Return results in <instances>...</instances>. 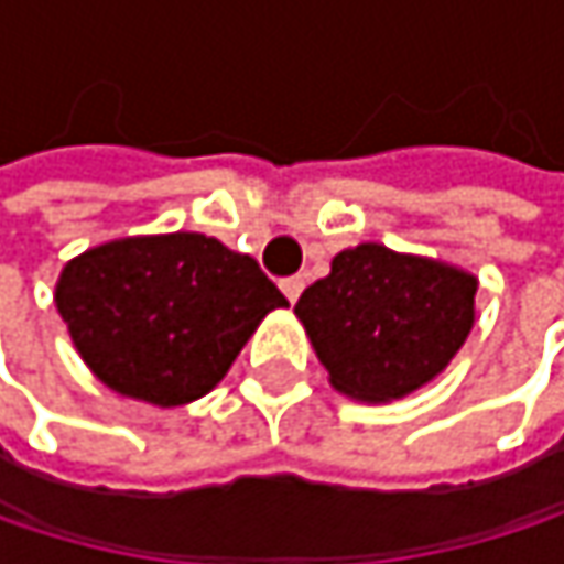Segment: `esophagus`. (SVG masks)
Here are the masks:
<instances>
[{"label": "esophagus", "instance_id": "34e87169", "mask_svg": "<svg viewBox=\"0 0 564 564\" xmlns=\"http://www.w3.org/2000/svg\"><path fill=\"white\" fill-rule=\"evenodd\" d=\"M281 290L290 303H296V300H300V293H303V278H283Z\"/></svg>", "mask_w": 564, "mask_h": 564}]
</instances>
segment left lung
Masks as SVG:
<instances>
[{
  "label": "left lung",
  "mask_w": 564,
  "mask_h": 564,
  "mask_svg": "<svg viewBox=\"0 0 564 564\" xmlns=\"http://www.w3.org/2000/svg\"><path fill=\"white\" fill-rule=\"evenodd\" d=\"M477 278L386 245L333 258L329 278L310 283L296 316L343 394L389 401L431 382L474 326Z\"/></svg>",
  "instance_id": "8db88e82"
}]
</instances>
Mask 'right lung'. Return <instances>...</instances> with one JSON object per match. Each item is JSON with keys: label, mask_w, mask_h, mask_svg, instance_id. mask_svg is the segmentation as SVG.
<instances>
[{"label": "right lung", "mask_w": 564, "mask_h": 564, "mask_svg": "<svg viewBox=\"0 0 564 564\" xmlns=\"http://www.w3.org/2000/svg\"><path fill=\"white\" fill-rule=\"evenodd\" d=\"M55 303L104 386L172 408L212 392L286 296L254 258L175 231L84 251L61 271Z\"/></svg>", "instance_id": "1"}]
</instances>
